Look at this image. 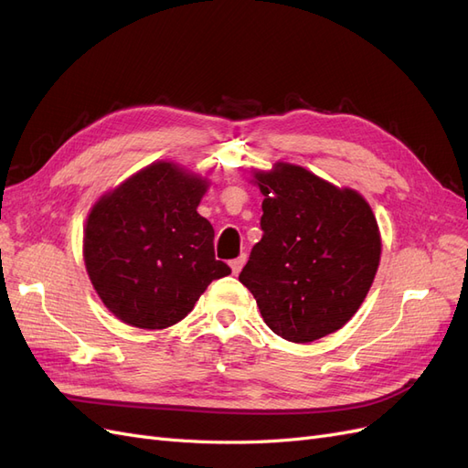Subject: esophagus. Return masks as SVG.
<instances>
[{
	"mask_svg": "<svg viewBox=\"0 0 468 468\" xmlns=\"http://www.w3.org/2000/svg\"><path fill=\"white\" fill-rule=\"evenodd\" d=\"M246 253H242V256H238L236 260H232L230 261V267H232V273L236 275V273H239V269H242L244 267V263H246Z\"/></svg>",
	"mask_w": 468,
	"mask_h": 468,
	"instance_id": "esophagus-1",
	"label": "esophagus"
}]
</instances>
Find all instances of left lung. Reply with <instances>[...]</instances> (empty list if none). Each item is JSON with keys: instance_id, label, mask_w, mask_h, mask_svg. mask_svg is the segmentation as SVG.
Instances as JSON below:
<instances>
[{"instance_id": "1", "label": "left lung", "mask_w": 468, "mask_h": 468, "mask_svg": "<svg viewBox=\"0 0 468 468\" xmlns=\"http://www.w3.org/2000/svg\"><path fill=\"white\" fill-rule=\"evenodd\" d=\"M263 193L260 242L239 273L265 324L282 339L308 344L357 313L380 260L371 207L351 189L277 164L256 174Z\"/></svg>"}]
</instances>
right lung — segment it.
<instances>
[{
	"instance_id": "add662e5",
	"label": "right lung",
	"mask_w": 468,
	"mask_h": 468,
	"mask_svg": "<svg viewBox=\"0 0 468 468\" xmlns=\"http://www.w3.org/2000/svg\"><path fill=\"white\" fill-rule=\"evenodd\" d=\"M205 191L207 181L158 162L91 208L83 258L97 294L122 322L174 325L212 281L232 273L215 258V229L197 212Z\"/></svg>"
}]
</instances>
